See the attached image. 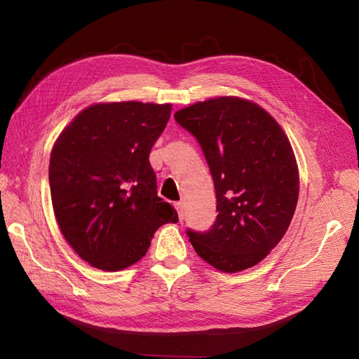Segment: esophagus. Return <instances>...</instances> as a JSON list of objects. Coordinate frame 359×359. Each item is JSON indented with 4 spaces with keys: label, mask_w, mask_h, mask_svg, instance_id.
<instances>
[{
    "label": "esophagus",
    "mask_w": 359,
    "mask_h": 359,
    "mask_svg": "<svg viewBox=\"0 0 359 359\" xmlns=\"http://www.w3.org/2000/svg\"><path fill=\"white\" fill-rule=\"evenodd\" d=\"M175 208H177V211H178V219H180V220H184V205H182V202L175 203Z\"/></svg>",
    "instance_id": "34e87169"
}]
</instances>
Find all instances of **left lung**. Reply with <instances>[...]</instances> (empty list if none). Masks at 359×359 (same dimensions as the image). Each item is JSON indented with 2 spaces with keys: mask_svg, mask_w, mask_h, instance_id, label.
<instances>
[{
  "mask_svg": "<svg viewBox=\"0 0 359 359\" xmlns=\"http://www.w3.org/2000/svg\"><path fill=\"white\" fill-rule=\"evenodd\" d=\"M175 121L202 148L219 211L208 231L187 229L193 248L224 273L259 264L297 208L298 168L287 136L262 107L238 97L184 107Z\"/></svg>",
  "mask_w": 359,
  "mask_h": 359,
  "instance_id": "1",
  "label": "left lung"
}]
</instances>
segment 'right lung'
Instances as JSON below:
<instances>
[{
  "instance_id": "obj_1",
  "label": "right lung",
  "mask_w": 359,
  "mask_h": 359,
  "mask_svg": "<svg viewBox=\"0 0 359 359\" xmlns=\"http://www.w3.org/2000/svg\"><path fill=\"white\" fill-rule=\"evenodd\" d=\"M172 106L140 102L86 107L53 145L52 206L60 229L85 262L103 271L136 264L175 208L157 196L151 148Z\"/></svg>"
}]
</instances>
